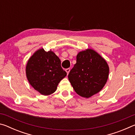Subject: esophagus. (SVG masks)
<instances>
[{"mask_svg": "<svg viewBox=\"0 0 135 135\" xmlns=\"http://www.w3.org/2000/svg\"><path fill=\"white\" fill-rule=\"evenodd\" d=\"M65 71H66V72H67V74H68V73H69V72L70 71V68H67V69L65 70Z\"/></svg>", "mask_w": 135, "mask_h": 135, "instance_id": "obj_1", "label": "esophagus"}]
</instances>
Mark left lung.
Wrapping results in <instances>:
<instances>
[{
  "mask_svg": "<svg viewBox=\"0 0 135 135\" xmlns=\"http://www.w3.org/2000/svg\"><path fill=\"white\" fill-rule=\"evenodd\" d=\"M77 62L68 77L77 94L89 98L103 88L108 78L109 67L107 62L92 49L79 52Z\"/></svg>",
  "mask_w": 135,
  "mask_h": 135,
  "instance_id": "left-lung-1",
  "label": "left lung"
}]
</instances>
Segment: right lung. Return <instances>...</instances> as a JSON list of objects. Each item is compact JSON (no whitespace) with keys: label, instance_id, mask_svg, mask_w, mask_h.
I'll return each instance as SVG.
<instances>
[{"label":"right lung","instance_id":"right-lung-1","mask_svg":"<svg viewBox=\"0 0 135 135\" xmlns=\"http://www.w3.org/2000/svg\"><path fill=\"white\" fill-rule=\"evenodd\" d=\"M26 75L30 84L43 95L55 92L61 80L67 76L59 58L53 52L38 50L29 59Z\"/></svg>","mask_w":135,"mask_h":135}]
</instances>
